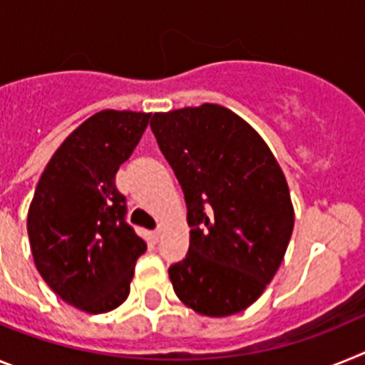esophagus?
I'll use <instances>...</instances> for the list:
<instances>
[{
    "mask_svg": "<svg viewBox=\"0 0 365 365\" xmlns=\"http://www.w3.org/2000/svg\"><path fill=\"white\" fill-rule=\"evenodd\" d=\"M161 235H163V230H161V227H156V230L152 231V239H154V242H158V240L161 239Z\"/></svg>",
    "mask_w": 365,
    "mask_h": 365,
    "instance_id": "esophagus-1",
    "label": "esophagus"
}]
</instances>
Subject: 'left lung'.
<instances>
[{"label": "left lung", "instance_id": "obj_1", "mask_svg": "<svg viewBox=\"0 0 365 365\" xmlns=\"http://www.w3.org/2000/svg\"><path fill=\"white\" fill-rule=\"evenodd\" d=\"M150 128L187 204L191 244L169 268L204 316L248 309L274 279L294 230L287 178L261 135L218 104L154 113Z\"/></svg>", "mask_w": 365, "mask_h": 365}]
</instances>
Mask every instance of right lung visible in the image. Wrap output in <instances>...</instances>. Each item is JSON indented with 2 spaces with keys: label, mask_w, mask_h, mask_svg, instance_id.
I'll list each match as a JSON object with an SVG mask.
<instances>
[{
  "label": "right lung",
  "mask_w": 365,
  "mask_h": 365,
  "mask_svg": "<svg viewBox=\"0 0 365 365\" xmlns=\"http://www.w3.org/2000/svg\"><path fill=\"white\" fill-rule=\"evenodd\" d=\"M150 113L103 110L53 154L27 215L34 264L66 303L90 314L117 309L130 294L147 244L126 222L115 174L134 152Z\"/></svg>",
  "instance_id": "right-lung-1"
}]
</instances>
